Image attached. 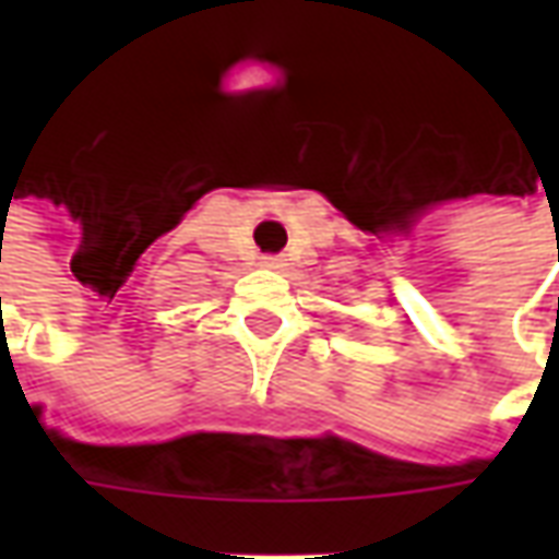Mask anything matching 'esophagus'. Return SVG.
Instances as JSON below:
<instances>
[{"label":"esophagus","instance_id":"1","mask_svg":"<svg viewBox=\"0 0 559 559\" xmlns=\"http://www.w3.org/2000/svg\"><path fill=\"white\" fill-rule=\"evenodd\" d=\"M260 263L266 269H278L281 266V257L278 254H263L260 257Z\"/></svg>","mask_w":559,"mask_h":559}]
</instances>
